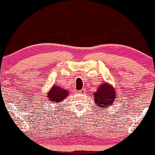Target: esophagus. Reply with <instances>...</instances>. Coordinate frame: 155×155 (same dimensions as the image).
I'll return each instance as SVG.
<instances>
[{"label":"esophagus","mask_w":155,"mask_h":155,"mask_svg":"<svg viewBox=\"0 0 155 155\" xmlns=\"http://www.w3.org/2000/svg\"><path fill=\"white\" fill-rule=\"evenodd\" d=\"M85 92H86L85 89H82V90L79 91V93H80V94H85Z\"/></svg>","instance_id":"obj_1"}]
</instances>
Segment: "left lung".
I'll return each instance as SVG.
<instances>
[{"instance_id": "obj_1", "label": "left lung", "mask_w": 155, "mask_h": 155, "mask_svg": "<svg viewBox=\"0 0 155 155\" xmlns=\"http://www.w3.org/2000/svg\"><path fill=\"white\" fill-rule=\"evenodd\" d=\"M94 101L98 108H109L114 103L115 98V91L111 85L108 83H102L94 92Z\"/></svg>"}]
</instances>
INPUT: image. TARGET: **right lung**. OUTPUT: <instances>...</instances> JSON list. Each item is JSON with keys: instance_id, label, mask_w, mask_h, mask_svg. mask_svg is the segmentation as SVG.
I'll return each instance as SVG.
<instances>
[{"instance_id": "1", "label": "right lung", "mask_w": 155, "mask_h": 155, "mask_svg": "<svg viewBox=\"0 0 155 155\" xmlns=\"http://www.w3.org/2000/svg\"><path fill=\"white\" fill-rule=\"evenodd\" d=\"M68 93L69 92L68 90H64L57 85H54L48 93V96H47V98H48V101L60 103L65 98H66Z\"/></svg>"}]
</instances>
